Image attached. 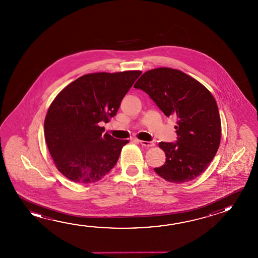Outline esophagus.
Listing matches in <instances>:
<instances>
[{
  "label": "esophagus",
  "instance_id": "esophagus-1",
  "mask_svg": "<svg viewBox=\"0 0 258 258\" xmlns=\"http://www.w3.org/2000/svg\"><path fill=\"white\" fill-rule=\"evenodd\" d=\"M139 143L141 144L144 147H147V148H150V147H154L155 143L151 142V141H144V140H138Z\"/></svg>",
  "mask_w": 258,
  "mask_h": 258
}]
</instances>
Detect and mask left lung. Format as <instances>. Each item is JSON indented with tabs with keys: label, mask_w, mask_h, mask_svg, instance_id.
<instances>
[{
	"label": "left lung",
	"mask_w": 258,
	"mask_h": 258,
	"mask_svg": "<svg viewBox=\"0 0 258 258\" xmlns=\"http://www.w3.org/2000/svg\"><path fill=\"white\" fill-rule=\"evenodd\" d=\"M134 87L148 93L165 116H177V141L159 143L166 158L155 172L174 183L198 177L220 147V113L211 92L182 71L167 68L144 73Z\"/></svg>",
	"instance_id": "1"
}]
</instances>
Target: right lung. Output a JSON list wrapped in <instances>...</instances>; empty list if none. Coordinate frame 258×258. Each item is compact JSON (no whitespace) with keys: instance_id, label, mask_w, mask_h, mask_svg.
<instances>
[{"instance_id":"add662e5","label":"right lung","mask_w":258,"mask_h":258,"mask_svg":"<svg viewBox=\"0 0 258 258\" xmlns=\"http://www.w3.org/2000/svg\"><path fill=\"white\" fill-rule=\"evenodd\" d=\"M141 71L94 73L60 92L44 122L47 148L60 173L73 182L93 183L114 167L128 140L103 134Z\"/></svg>"}]
</instances>
